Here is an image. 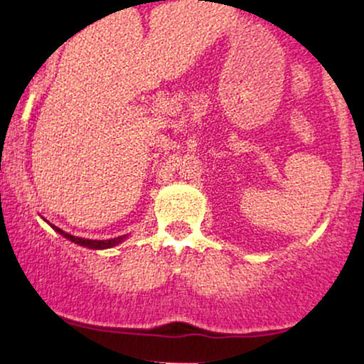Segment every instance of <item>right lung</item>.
Segmentation results:
<instances>
[{"instance_id": "obj_1", "label": "right lung", "mask_w": 364, "mask_h": 364, "mask_svg": "<svg viewBox=\"0 0 364 364\" xmlns=\"http://www.w3.org/2000/svg\"><path fill=\"white\" fill-rule=\"evenodd\" d=\"M53 229H54V231H56V232H60L61 236H65L66 240L72 241V243L80 245V246H85V248H90V250H106V248H112V246L119 245L121 241L127 240V235L118 236V237H112V240H85V237H77V236L68 235V232L61 231L60 228H56V225H53Z\"/></svg>"}]
</instances>
